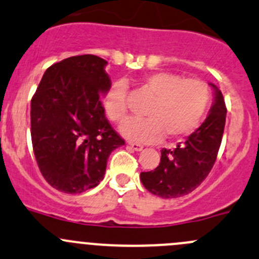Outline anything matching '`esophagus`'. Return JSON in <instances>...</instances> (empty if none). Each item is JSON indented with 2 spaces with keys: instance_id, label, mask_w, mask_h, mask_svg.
Wrapping results in <instances>:
<instances>
[{
  "instance_id": "1",
  "label": "esophagus",
  "mask_w": 259,
  "mask_h": 259,
  "mask_svg": "<svg viewBox=\"0 0 259 259\" xmlns=\"http://www.w3.org/2000/svg\"><path fill=\"white\" fill-rule=\"evenodd\" d=\"M127 145H129V147L132 148L133 150H135V152H140V150H143V145L142 144H138V143L129 142V143H127Z\"/></svg>"
}]
</instances>
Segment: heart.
Returning a JSON list of instances; mask_svg holds the SVG:
<instances>
[{
  "instance_id": "1",
  "label": "heart",
  "mask_w": 259,
  "mask_h": 259,
  "mask_svg": "<svg viewBox=\"0 0 259 259\" xmlns=\"http://www.w3.org/2000/svg\"><path fill=\"white\" fill-rule=\"evenodd\" d=\"M143 90L152 97L144 110V119L126 120L120 133L139 143L159 142L163 137L181 138L199 126L210 104V90L196 78H182L172 72H154L143 79ZM104 109L111 121L126 117V84L116 81L104 96Z\"/></svg>"
}]
</instances>
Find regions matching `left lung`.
<instances>
[{
	"label": "left lung",
	"instance_id": "left-lung-1",
	"mask_svg": "<svg viewBox=\"0 0 259 259\" xmlns=\"http://www.w3.org/2000/svg\"><path fill=\"white\" fill-rule=\"evenodd\" d=\"M214 101L205 121L173 149H162L154 170L140 173L143 186L153 195L175 199L192 192L211 170L222 144L227 107L222 91L209 83Z\"/></svg>",
	"mask_w": 259,
	"mask_h": 259
}]
</instances>
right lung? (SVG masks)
<instances>
[{
	"mask_svg": "<svg viewBox=\"0 0 259 259\" xmlns=\"http://www.w3.org/2000/svg\"><path fill=\"white\" fill-rule=\"evenodd\" d=\"M97 55L67 58L45 71L31 100V140L50 186L81 193L104 180L112 150L125 144L105 116L111 79Z\"/></svg>",
	"mask_w": 259,
	"mask_h": 259,
	"instance_id": "obj_1",
	"label": "right lung"
}]
</instances>
